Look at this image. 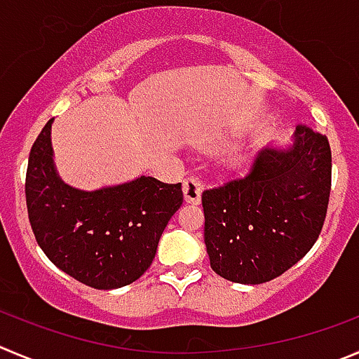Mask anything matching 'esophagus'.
<instances>
[{
    "label": "esophagus",
    "mask_w": 359,
    "mask_h": 359,
    "mask_svg": "<svg viewBox=\"0 0 359 359\" xmlns=\"http://www.w3.org/2000/svg\"><path fill=\"white\" fill-rule=\"evenodd\" d=\"M183 194H185V201L190 204L201 203V194H203V182L199 177H187L183 182Z\"/></svg>",
    "instance_id": "obj_1"
}]
</instances>
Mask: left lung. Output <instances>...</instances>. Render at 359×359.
<instances>
[{"label":"left lung","mask_w":359,"mask_h":359,"mask_svg":"<svg viewBox=\"0 0 359 359\" xmlns=\"http://www.w3.org/2000/svg\"><path fill=\"white\" fill-rule=\"evenodd\" d=\"M289 151L264 149L245 176L203 192L204 243L215 273L264 284L313 247L326 220L331 148L299 123Z\"/></svg>","instance_id":"1"}]
</instances>
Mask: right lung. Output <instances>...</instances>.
<instances>
[{
    "label": "right lung",
    "instance_id": "1",
    "mask_svg": "<svg viewBox=\"0 0 359 359\" xmlns=\"http://www.w3.org/2000/svg\"><path fill=\"white\" fill-rule=\"evenodd\" d=\"M50 125L33 142L24 185L36 243L81 284L104 291L132 284L151 266L167 222L182 206V183L141 176L97 192L72 189L54 170Z\"/></svg>",
    "mask_w": 359,
    "mask_h": 359
}]
</instances>
